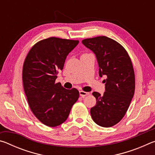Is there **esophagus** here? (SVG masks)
Returning <instances> with one entry per match:
<instances>
[{
	"mask_svg": "<svg viewBox=\"0 0 155 155\" xmlns=\"http://www.w3.org/2000/svg\"><path fill=\"white\" fill-rule=\"evenodd\" d=\"M79 94H80V96H81L82 97H85L86 96H88L90 93L89 92H86V91H79Z\"/></svg>",
	"mask_w": 155,
	"mask_h": 155,
	"instance_id": "obj_1",
	"label": "esophagus"
}]
</instances>
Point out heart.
Masks as SVG:
<instances>
[{"mask_svg":"<svg viewBox=\"0 0 155 155\" xmlns=\"http://www.w3.org/2000/svg\"><path fill=\"white\" fill-rule=\"evenodd\" d=\"M86 54V53H85V54Z\"/></svg>","mask_w":155,"mask_h":155,"instance_id":"heart-1","label":"heart"}]
</instances>
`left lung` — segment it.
Wrapping results in <instances>:
<instances>
[{
    "instance_id": "obj_1",
    "label": "left lung",
    "mask_w": 155,
    "mask_h": 155,
    "mask_svg": "<svg viewBox=\"0 0 155 155\" xmlns=\"http://www.w3.org/2000/svg\"><path fill=\"white\" fill-rule=\"evenodd\" d=\"M82 43L96 54L99 76L107 77L103 95L92 93L96 105L90 109L94 122L103 127L117 124L127 113L135 93V79L132 61L121 44L106 36L85 39Z\"/></svg>"
}]
</instances>
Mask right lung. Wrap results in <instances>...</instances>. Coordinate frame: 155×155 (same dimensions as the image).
Wrapping results in <instances>:
<instances>
[{
  "label": "right lung",
  "mask_w": 155,
  "mask_h": 155,
  "mask_svg": "<svg viewBox=\"0 0 155 155\" xmlns=\"http://www.w3.org/2000/svg\"><path fill=\"white\" fill-rule=\"evenodd\" d=\"M78 42L51 37L37 42L25 58L22 81L28 105L37 118L48 127L64 123L79 97L76 88L67 90L55 83L67 55Z\"/></svg>",
  "instance_id": "obj_1"
}]
</instances>
